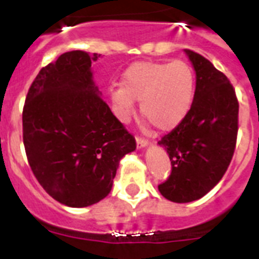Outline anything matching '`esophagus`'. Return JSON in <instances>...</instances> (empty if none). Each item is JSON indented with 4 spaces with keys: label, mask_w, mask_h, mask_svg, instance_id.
Segmentation results:
<instances>
[{
    "label": "esophagus",
    "mask_w": 259,
    "mask_h": 259,
    "mask_svg": "<svg viewBox=\"0 0 259 259\" xmlns=\"http://www.w3.org/2000/svg\"><path fill=\"white\" fill-rule=\"evenodd\" d=\"M149 145V141L145 140V139H140V137H136V146L137 149H143Z\"/></svg>",
    "instance_id": "obj_1"
}]
</instances>
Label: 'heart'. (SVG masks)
<instances>
[{
	"label": "heart",
	"instance_id": "b5f03b06",
	"mask_svg": "<svg viewBox=\"0 0 259 259\" xmlns=\"http://www.w3.org/2000/svg\"><path fill=\"white\" fill-rule=\"evenodd\" d=\"M122 88H110L114 113L128 123L141 102V113L161 131H171L188 115L194 97V72L187 62L141 61L123 72Z\"/></svg>",
	"mask_w": 259,
	"mask_h": 259
}]
</instances>
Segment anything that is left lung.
I'll return each mask as SVG.
<instances>
[{
  "instance_id": "8db88e82",
  "label": "left lung",
  "mask_w": 259,
  "mask_h": 259,
  "mask_svg": "<svg viewBox=\"0 0 259 259\" xmlns=\"http://www.w3.org/2000/svg\"><path fill=\"white\" fill-rule=\"evenodd\" d=\"M196 72V91L188 115L158 145L170 157V178L158 185L178 203L203 197L221 182L232 159L237 137L239 102L230 80L210 61L185 49Z\"/></svg>"
}]
</instances>
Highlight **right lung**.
Listing matches in <instances>:
<instances>
[{"label": "right lung", "instance_id": "add662e5", "mask_svg": "<svg viewBox=\"0 0 259 259\" xmlns=\"http://www.w3.org/2000/svg\"><path fill=\"white\" fill-rule=\"evenodd\" d=\"M100 56L63 53L41 68L23 107V143L33 175L70 207L106 197L120 159L136 149L93 80L92 63Z\"/></svg>", "mask_w": 259, "mask_h": 259}]
</instances>
